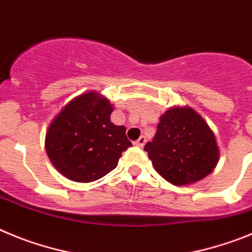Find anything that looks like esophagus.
<instances>
[{
	"label": "esophagus",
	"mask_w": 252,
	"mask_h": 252,
	"mask_svg": "<svg viewBox=\"0 0 252 252\" xmlns=\"http://www.w3.org/2000/svg\"><path fill=\"white\" fill-rule=\"evenodd\" d=\"M146 142H147L146 137H144V135H142V137H140L138 140H135V142L133 143V144H134V146H137V147H143V146H144V144H146Z\"/></svg>",
	"instance_id": "34e87169"
}]
</instances>
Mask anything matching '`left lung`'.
Listing matches in <instances>:
<instances>
[{
    "mask_svg": "<svg viewBox=\"0 0 252 252\" xmlns=\"http://www.w3.org/2000/svg\"><path fill=\"white\" fill-rule=\"evenodd\" d=\"M144 151L156 171L176 186L205 178L220 156L214 131L189 106H172L160 115L157 133Z\"/></svg>",
    "mask_w": 252,
    "mask_h": 252,
    "instance_id": "8db88e82",
    "label": "left lung"
}]
</instances>
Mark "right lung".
<instances>
[{"mask_svg":"<svg viewBox=\"0 0 252 252\" xmlns=\"http://www.w3.org/2000/svg\"><path fill=\"white\" fill-rule=\"evenodd\" d=\"M113 109L108 99L89 92L69 101L54 118L46 131L45 149L63 176L87 183L117 167L131 143L126 126L110 122Z\"/></svg>","mask_w":252,"mask_h":252,"instance_id":"right-lung-1","label":"right lung"}]
</instances>
